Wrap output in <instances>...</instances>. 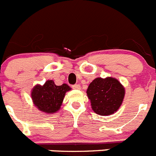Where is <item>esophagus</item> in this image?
I'll return each instance as SVG.
<instances>
[{
	"instance_id": "34e87169",
	"label": "esophagus",
	"mask_w": 156,
	"mask_h": 156,
	"mask_svg": "<svg viewBox=\"0 0 156 156\" xmlns=\"http://www.w3.org/2000/svg\"><path fill=\"white\" fill-rule=\"evenodd\" d=\"M73 89H76V90H80V86L79 84L73 85Z\"/></svg>"
}]
</instances>
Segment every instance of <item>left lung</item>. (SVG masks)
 Returning a JSON list of instances; mask_svg holds the SVG:
<instances>
[{"mask_svg": "<svg viewBox=\"0 0 156 156\" xmlns=\"http://www.w3.org/2000/svg\"><path fill=\"white\" fill-rule=\"evenodd\" d=\"M87 94L91 108L100 115H109L120 108L125 96V88L113 77L95 78L88 86Z\"/></svg>", "mask_w": 156, "mask_h": 156, "instance_id": "8db88e82", "label": "left lung"}]
</instances>
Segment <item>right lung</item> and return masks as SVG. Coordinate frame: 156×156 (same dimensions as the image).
Instances as JSON below:
<instances>
[{"label": "right lung", "mask_w": 156, "mask_h": 156, "mask_svg": "<svg viewBox=\"0 0 156 156\" xmlns=\"http://www.w3.org/2000/svg\"><path fill=\"white\" fill-rule=\"evenodd\" d=\"M70 90L71 87L66 83L57 86L51 80L44 85H35L32 89L31 98L38 110L47 114L55 113L61 108L66 93Z\"/></svg>", "instance_id": "add662e5"}]
</instances>
